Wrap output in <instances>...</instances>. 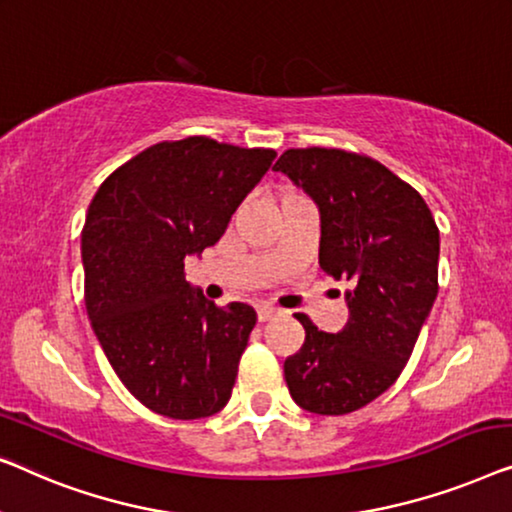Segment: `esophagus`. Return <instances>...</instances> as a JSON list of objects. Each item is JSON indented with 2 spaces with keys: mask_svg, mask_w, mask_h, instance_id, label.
<instances>
[{
  "mask_svg": "<svg viewBox=\"0 0 512 512\" xmlns=\"http://www.w3.org/2000/svg\"><path fill=\"white\" fill-rule=\"evenodd\" d=\"M278 315H280V308H276V306L264 304V306L257 308V320L259 322H269L273 318H278Z\"/></svg>",
  "mask_w": 512,
  "mask_h": 512,
  "instance_id": "1",
  "label": "esophagus"
}]
</instances>
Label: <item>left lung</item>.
Here are the masks:
<instances>
[{
  "label": "left lung",
  "mask_w": 512,
  "mask_h": 512,
  "mask_svg": "<svg viewBox=\"0 0 512 512\" xmlns=\"http://www.w3.org/2000/svg\"><path fill=\"white\" fill-rule=\"evenodd\" d=\"M273 169L318 204L322 271L352 285L338 334L297 315L306 341L285 359L287 390L308 413H352L408 364L438 294V227L420 192L366 155L290 148Z\"/></svg>",
  "instance_id": "left-lung-1"
}]
</instances>
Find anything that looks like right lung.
<instances>
[{
  "label": "right lung",
  "mask_w": 512,
  "mask_h": 512,
  "mask_svg": "<svg viewBox=\"0 0 512 512\" xmlns=\"http://www.w3.org/2000/svg\"><path fill=\"white\" fill-rule=\"evenodd\" d=\"M273 157L208 136L162 141L115 169L90 201L88 318L122 385L164 417L199 420L232 397L257 313L192 290L185 257L220 241Z\"/></svg>",
  "instance_id": "add662e5"
}]
</instances>
